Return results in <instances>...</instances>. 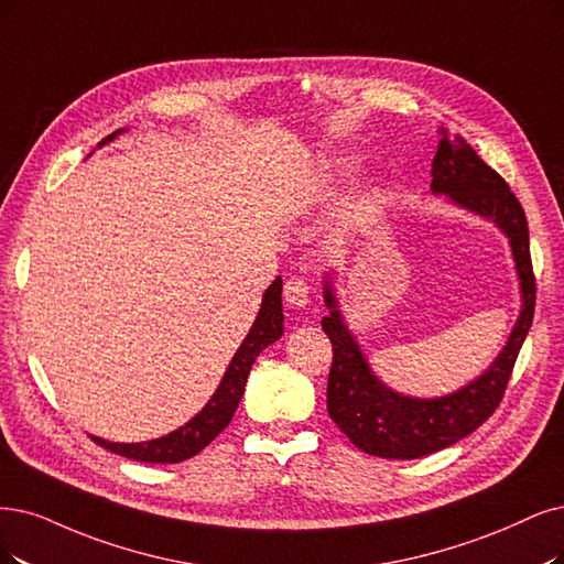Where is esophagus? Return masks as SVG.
I'll return each instance as SVG.
<instances>
[{
	"label": "esophagus",
	"instance_id": "34e87169",
	"mask_svg": "<svg viewBox=\"0 0 564 564\" xmlns=\"http://www.w3.org/2000/svg\"><path fill=\"white\" fill-rule=\"evenodd\" d=\"M308 290H311V288H308V281H306V279L293 276V279H288L285 285H283V300H285L290 306L302 308V306L308 304Z\"/></svg>",
	"mask_w": 564,
	"mask_h": 564
}]
</instances>
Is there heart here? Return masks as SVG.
I'll return each instance as SVG.
<instances>
[{"label":"heart","mask_w":564,"mask_h":564,"mask_svg":"<svg viewBox=\"0 0 564 564\" xmlns=\"http://www.w3.org/2000/svg\"><path fill=\"white\" fill-rule=\"evenodd\" d=\"M323 174H325V176H337V174H341V172H339V164H337V162H325V164H323Z\"/></svg>","instance_id":"heart-1"}]
</instances>
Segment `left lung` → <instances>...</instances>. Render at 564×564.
<instances>
[{"mask_svg":"<svg viewBox=\"0 0 564 564\" xmlns=\"http://www.w3.org/2000/svg\"><path fill=\"white\" fill-rule=\"evenodd\" d=\"M432 193H446L455 204L502 227L511 241L523 308L505 350L481 377L446 398L413 400L392 392L373 377L360 346L341 321L332 285L325 283L329 316L321 325L332 341L327 379L329 419L360 451L390 460H415L436 453L484 425L505 398L520 346L534 318L536 281L530 258L528 218L507 181L478 158L460 134L448 139L444 132L432 160Z\"/></svg>","mask_w":564,"mask_h":564,"instance_id":"left-lung-1","label":"left lung"}]
</instances>
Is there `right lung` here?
Returning a JSON list of instances; mask_svg holds the SVG:
<instances>
[{"instance_id": "add662e5", "label": "right lung", "mask_w": 564, "mask_h": 564, "mask_svg": "<svg viewBox=\"0 0 564 564\" xmlns=\"http://www.w3.org/2000/svg\"><path fill=\"white\" fill-rule=\"evenodd\" d=\"M113 137L116 132L107 139H101V143L111 141ZM281 288H283L281 279H276L267 288L260 314L253 327H250L248 337L235 352L232 362H229L216 394L208 400V404L195 415L191 423H185L181 430L162 436V440L143 442V444H113V442L99 440V436H90V440L116 455L130 457V460H139V463H153V465L183 463L187 457L197 455L204 446L212 444L216 436L229 425V421H232V415L241 402V394L246 390L250 367H253L256 358L269 344H274L283 335Z\"/></svg>"}]
</instances>
